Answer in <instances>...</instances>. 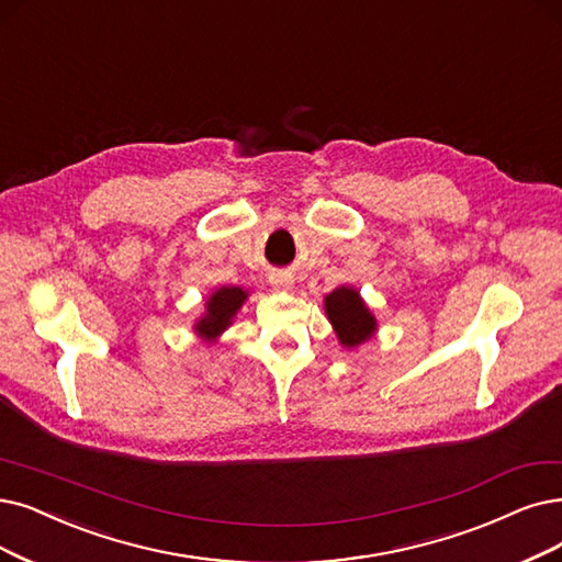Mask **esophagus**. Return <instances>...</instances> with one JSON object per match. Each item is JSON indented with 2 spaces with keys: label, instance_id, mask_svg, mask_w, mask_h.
Masks as SVG:
<instances>
[{
  "label": "esophagus",
  "instance_id": "obj_1",
  "mask_svg": "<svg viewBox=\"0 0 562 562\" xmlns=\"http://www.w3.org/2000/svg\"><path fill=\"white\" fill-rule=\"evenodd\" d=\"M269 281H272L274 288H281V290L293 288V277H290V274H274Z\"/></svg>",
  "mask_w": 562,
  "mask_h": 562
}]
</instances>
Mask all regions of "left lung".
I'll use <instances>...</instances> for the list:
<instances>
[{"label": "left lung", "mask_w": 562, "mask_h": 562, "mask_svg": "<svg viewBox=\"0 0 562 562\" xmlns=\"http://www.w3.org/2000/svg\"><path fill=\"white\" fill-rule=\"evenodd\" d=\"M325 313L336 336H339L341 346L346 348L364 344L375 334V316L369 311L364 300L359 297L357 290L350 285L331 290L325 297Z\"/></svg>", "instance_id": "1"}]
</instances>
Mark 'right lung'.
Returning <instances> with one entry per match:
<instances>
[{
    "mask_svg": "<svg viewBox=\"0 0 562 562\" xmlns=\"http://www.w3.org/2000/svg\"><path fill=\"white\" fill-rule=\"evenodd\" d=\"M246 297H249V293L237 285L216 288L205 302V316L193 327L195 334L203 336L205 341H216L221 331H226L233 325V318L237 316Z\"/></svg>",
    "mask_w": 562,
    "mask_h": 562,
    "instance_id": "right-lung-1",
    "label": "right lung"
}]
</instances>
